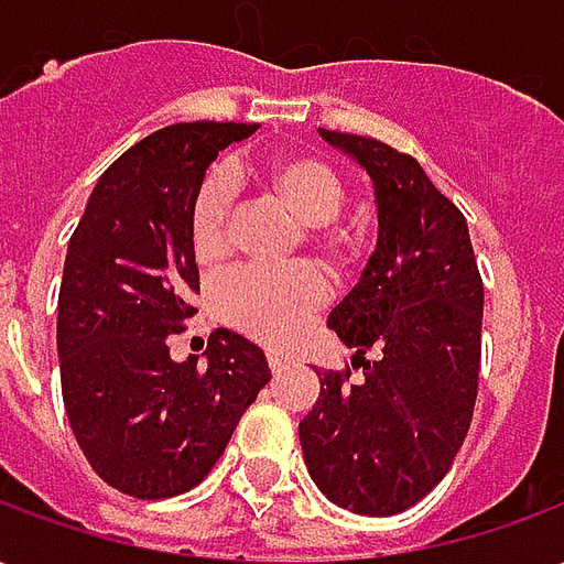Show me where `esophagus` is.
<instances>
[{
	"label": "esophagus",
	"instance_id": "obj_1",
	"mask_svg": "<svg viewBox=\"0 0 564 564\" xmlns=\"http://www.w3.org/2000/svg\"><path fill=\"white\" fill-rule=\"evenodd\" d=\"M290 362H293V356L290 354H283V350H269V366L274 375H281L283 368L290 366Z\"/></svg>",
	"mask_w": 564,
	"mask_h": 564
}]
</instances>
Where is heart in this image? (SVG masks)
I'll list each match as a JSON object with an SVG mask.
<instances>
[{
    "mask_svg": "<svg viewBox=\"0 0 564 564\" xmlns=\"http://www.w3.org/2000/svg\"><path fill=\"white\" fill-rule=\"evenodd\" d=\"M210 172L198 184L189 205V238L198 262L217 265L229 253V217H232V181ZM257 181L274 202L302 223V238L311 253L335 274L350 271L362 257V232L338 223L344 208L341 174L329 162L307 153H274L259 162ZM329 295V283L307 262L283 269H241L217 290V314L232 329L269 344H283L314 317Z\"/></svg>",
    "mask_w": 564,
    "mask_h": 564,
    "instance_id": "heart-1",
    "label": "heart"
}]
</instances>
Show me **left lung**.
Returning a JSON list of instances; mask_svg holds the SVG:
<instances>
[{
  "instance_id": "obj_1",
  "label": "left lung",
  "mask_w": 564,
  "mask_h": 564,
  "mask_svg": "<svg viewBox=\"0 0 564 564\" xmlns=\"http://www.w3.org/2000/svg\"><path fill=\"white\" fill-rule=\"evenodd\" d=\"M375 181L378 250L329 314L354 368L317 371L299 423L307 471L338 508L392 517L429 496L459 453L477 402L484 281L468 223L423 165L378 139L319 129ZM375 349L379 359L368 364Z\"/></svg>"
}]
</instances>
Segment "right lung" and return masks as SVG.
I'll return each instance as SVG.
<instances>
[{
  "label": "right lung",
  "instance_id": "obj_1",
  "mask_svg": "<svg viewBox=\"0 0 564 564\" xmlns=\"http://www.w3.org/2000/svg\"><path fill=\"white\" fill-rule=\"evenodd\" d=\"M257 123H174L108 165L72 232L56 350L68 423L93 471L132 498L198 486L271 380L265 354L210 332L208 366L174 362L196 307L189 205L205 169Z\"/></svg>",
  "mask_w": 564,
  "mask_h": 564
}]
</instances>
